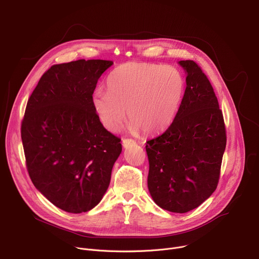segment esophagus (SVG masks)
<instances>
[{
  "mask_svg": "<svg viewBox=\"0 0 259 259\" xmlns=\"http://www.w3.org/2000/svg\"><path fill=\"white\" fill-rule=\"evenodd\" d=\"M133 144H135V141H134V140H131V139H124V140H123V146H124L125 148H127L128 146L133 145Z\"/></svg>",
  "mask_w": 259,
  "mask_h": 259,
  "instance_id": "1",
  "label": "esophagus"
}]
</instances>
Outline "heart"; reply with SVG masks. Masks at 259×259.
Here are the masks:
<instances>
[{
  "label": "heart",
  "mask_w": 259,
  "mask_h": 259,
  "mask_svg": "<svg viewBox=\"0 0 259 259\" xmlns=\"http://www.w3.org/2000/svg\"><path fill=\"white\" fill-rule=\"evenodd\" d=\"M107 89L93 95V106L103 127L116 131L128 110L132 130L156 133L175 118L184 97L185 80L175 67L128 62L110 74Z\"/></svg>",
  "instance_id": "1"
}]
</instances>
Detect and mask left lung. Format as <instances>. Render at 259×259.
Here are the masks:
<instances>
[{
  "instance_id": "obj_1",
  "label": "left lung",
  "mask_w": 259,
  "mask_h": 259,
  "mask_svg": "<svg viewBox=\"0 0 259 259\" xmlns=\"http://www.w3.org/2000/svg\"><path fill=\"white\" fill-rule=\"evenodd\" d=\"M186 89L168 128L147 142L149 192L162 209L185 213L208 199L219 183L226 129L212 86L193 60H181Z\"/></svg>"
}]
</instances>
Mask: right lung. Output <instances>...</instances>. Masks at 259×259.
Instances as JSON below:
<instances>
[{"label": "right lung", "mask_w": 259, "mask_h": 259, "mask_svg": "<svg viewBox=\"0 0 259 259\" xmlns=\"http://www.w3.org/2000/svg\"><path fill=\"white\" fill-rule=\"evenodd\" d=\"M110 60L52 65L31 94L21 134L29 176L58 208L93 209L110 183L120 139L101 124L93 106L99 78Z\"/></svg>", "instance_id": "add662e5"}]
</instances>
